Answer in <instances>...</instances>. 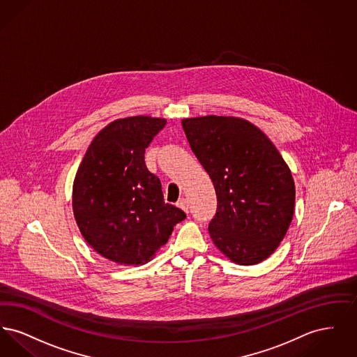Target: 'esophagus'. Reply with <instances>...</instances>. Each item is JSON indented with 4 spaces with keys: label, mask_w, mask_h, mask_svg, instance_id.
<instances>
[{
    "label": "esophagus",
    "mask_w": 357,
    "mask_h": 357,
    "mask_svg": "<svg viewBox=\"0 0 357 357\" xmlns=\"http://www.w3.org/2000/svg\"><path fill=\"white\" fill-rule=\"evenodd\" d=\"M176 206L178 207H181L182 210H185V211H188V204H187L186 199L185 198H181L178 202H176Z\"/></svg>",
    "instance_id": "1"
}]
</instances>
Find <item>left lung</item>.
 <instances>
[{
  "label": "left lung",
  "instance_id": "8db88e82",
  "mask_svg": "<svg viewBox=\"0 0 357 357\" xmlns=\"http://www.w3.org/2000/svg\"><path fill=\"white\" fill-rule=\"evenodd\" d=\"M182 126L215 188L210 237L233 262L259 264L278 248L293 218L296 190L285 160L246 120L211 115Z\"/></svg>",
  "mask_w": 357,
  "mask_h": 357
}]
</instances>
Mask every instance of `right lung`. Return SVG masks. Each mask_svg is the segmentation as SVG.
<instances>
[{"label":"right lung","instance_id":"right-lung-1","mask_svg":"<svg viewBox=\"0 0 357 357\" xmlns=\"http://www.w3.org/2000/svg\"><path fill=\"white\" fill-rule=\"evenodd\" d=\"M166 120L134 116L109 123L88 147L73 183V213L85 241L120 265H142L163 246L183 210L166 204L144 151Z\"/></svg>","mask_w":357,"mask_h":357}]
</instances>
